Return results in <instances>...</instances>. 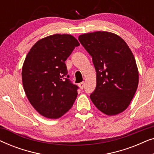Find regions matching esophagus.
Wrapping results in <instances>:
<instances>
[{
	"label": "esophagus",
	"mask_w": 154,
	"mask_h": 154,
	"mask_svg": "<svg viewBox=\"0 0 154 154\" xmlns=\"http://www.w3.org/2000/svg\"><path fill=\"white\" fill-rule=\"evenodd\" d=\"M79 88H81V89L83 90L84 87H85V83H84V82H82V83L79 84Z\"/></svg>",
	"instance_id": "esophagus-1"
}]
</instances>
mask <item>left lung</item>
Returning a JSON list of instances; mask_svg holds the SVG:
<instances>
[{
    "label": "left lung",
    "mask_w": 154,
    "mask_h": 154,
    "mask_svg": "<svg viewBox=\"0 0 154 154\" xmlns=\"http://www.w3.org/2000/svg\"><path fill=\"white\" fill-rule=\"evenodd\" d=\"M79 41L92 57L97 85L90 97L100 111L109 116L125 111L137 89L135 59L119 35L96 31L79 35Z\"/></svg>",
    "instance_id": "obj_1"
}]
</instances>
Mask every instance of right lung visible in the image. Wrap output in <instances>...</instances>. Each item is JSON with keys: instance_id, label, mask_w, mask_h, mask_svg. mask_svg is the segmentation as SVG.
Segmentation results:
<instances>
[{"instance_id": "obj_1", "label": "right lung", "mask_w": 154, "mask_h": 154, "mask_svg": "<svg viewBox=\"0 0 154 154\" xmlns=\"http://www.w3.org/2000/svg\"><path fill=\"white\" fill-rule=\"evenodd\" d=\"M79 45L71 35L54 34L38 41L27 54L23 86L29 102L43 116L58 119L73 106L79 86L69 79L65 61Z\"/></svg>"}]
</instances>
